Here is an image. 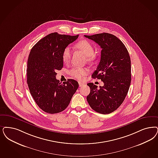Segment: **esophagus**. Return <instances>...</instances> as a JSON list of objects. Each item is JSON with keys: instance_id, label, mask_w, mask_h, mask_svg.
Here are the masks:
<instances>
[{"instance_id": "obj_1", "label": "esophagus", "mask_w": 158, "mask_h": 158, "mask_svg": "<svg viewBox=\"0 0 158 158\" xmlns=\"http://www.w3.org/2000/svg\"><path fill=\"white\" fill-rule=\"evenodd\" d=\"M79 87H82L83 86H85V84L83 83L82 82H79Z\"/></svg>"}]
</instances>
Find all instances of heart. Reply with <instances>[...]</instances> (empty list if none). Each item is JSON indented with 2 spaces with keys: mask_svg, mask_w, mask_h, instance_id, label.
I'll return each instance as SVG.
<instances>
[{
  "mask_svg": "<svg viewBox=\"0 0 158 158\" xmlns=\"http://www.w3.org/2000/svg\"><path fill=\"white\" fill-rule=\"evenodd\" d=\"M75 47L77 49L81 51L86 55L87 61L90 62L94 59V47L90 41L86 40H83L75 45ZM71 50L69 47H66L62 52V60L64 62H68L71 59ZM88 73V70L86 68L75 67L70 71V74L79 79H82Z\"/></svg>",
  "mask_w": 158,
  "mask_h": 158,
  "instance_id": "1",
  "label": "heart"
}]
</instances>
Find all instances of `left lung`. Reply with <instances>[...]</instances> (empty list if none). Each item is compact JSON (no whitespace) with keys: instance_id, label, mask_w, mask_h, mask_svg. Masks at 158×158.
I'll return each mask as SVG.
<instances>
[{"instance_id":"1","label":"left lung","mask_w":158,"mask_h":158,"mask_svg":"<svg viewBox=\"0 0 158 158\" xmlns=\"http://www.w3.org/2000/svg\"><path fill=\"white\" fill-rule=\"evenodd\" d=\"M85 37L102 48L100 61L92 76L104 83L99 89L93 83H87L90 88L87 102L95 111L110 114L120 107L128 92L131 81L130 56L124 44L113 34L103 33Z\"/></svg>"}]
</instances>
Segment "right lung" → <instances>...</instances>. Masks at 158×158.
I'll return each mask as SVG.
<instances>
[{"instance_id": "1", "label": "right lung", "mask_w": 158, "mask_h": 158, "mask_svg": "<svg viewBox=\"0 0 158 158\" xmlns=\"http://www.w3.org/2000/svg\"><path fill=\"white\" fill-rule=\"evenodd\" d=\"M78 37L51 33L30 51L27 69L28 86L38 107L47 113L64 111L79 87L74 79H69L61 83L56 79V71L60 70L64 65V49Z\"/></svg>"}]
</instances>
